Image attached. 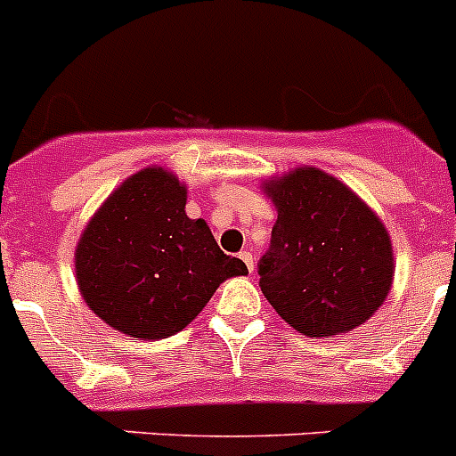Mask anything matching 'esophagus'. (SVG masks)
<instances>
[{
    "label": "esophagus",
    "mask_w": 456,
    "mask_h": 456,
    "mask_svg": "<svg viewBox=\"0 0 456 456\" xmlns=\"http://www.w3.org/2000/svg\"><path fill=\"white\" fill-rule=\"evenodd\" d=\"M240 260H241V263H244V265H247L248 272L253 273V269H256V265H253V256H251V253H248V251H241V253H240Z\"/></svg>",
    "instance_id": "34e87169"
}]
</instances>
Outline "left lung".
<instances>
[{"label": "left lung", "instance_id": "8db88e82", "mask_svg": "<svg viewBox=\"0 0 456 456\" xmlns=\"http://www.w3.org/2000/svg\"><path fill=\"white\" fill-rule=\"evenodd\" d=\"M276 208L260 289L292 329L342 336L381 308L393 288V244L374 209L315 167L263 180Z\"/></svg>", "mask_w": 456, "mask_h": 456}]
</instances>
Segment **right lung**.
I'll use <instances>...</instances> for the list:
<instances>
[{
  "mask_svg": "<svg viewBox=\"0 0 456 456\" xmlns=\"http://www.w3.org/2000/svg\"><path fill=\"white\" fill-rule=\"evenodd\" d=\"M187 184L146 167L109 193L75 248V278L88 308L116 331L159 340L183 331L225 278L247 276L205 219H189Z\"/></svg>",
  "mask_w": 456,
  "mask_h": 456,
  "instance_id": "obj_1",
  "label": "right lung"
}]
</instances>
